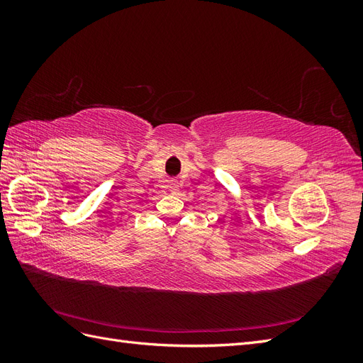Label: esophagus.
Returning <instances> with one entry per match:
<instances>
[{"label": "esophagus", "mask_w": 363, "mask_h": 363, "mask_svg": "<svg viewBox=\"0 0 363 363\" xmlns=\"http://www.w3.org/2000/svg\"><path fill=\"white\" fill-rule=\"evenodd\" d=\"M168 189L172 192V194H177L180 191V184L177 182H171L168 184Z\"/></svg>", "instance_id": "obj_1"}]
</instances>
